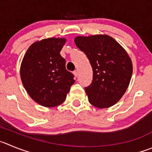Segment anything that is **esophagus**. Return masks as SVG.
I'll list each match as a JSON object with an SVG mask.
<instances>
[{
	"label": "esophagus",
	"mask_w": 152,
	"mask_h": 152,
	"mask_svg": "<svg viewBox=\"0 0 152 152\" xmlns=\"http://www.w3.org/2000/svg\"><path fill=\"white\" fill-rule=\"evenodd\" d=\"M73 74H74L75 76H78V74H79V72H78L77 69H76V70H74V71H73Z\"/></svg>",
	"instance_id": "esophagus-1"
}]
</instances>
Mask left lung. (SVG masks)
Here are the masks:
<instances>
[{"label":"left lung","mask_w":152,"mask_h":152,"mask_svg":"<svg viewBox=\"0 0 152 152\" xmlns=\"http://www.w3.org/2000/svg\"><path fill=\"white\" fill-rule=\"evenodd\" d=\"M74 41L93 70L91 84L85 88L90 103L100 109L115 105L125 93L133 73L127 52L108 35L79 36Z\"/></svg>","instance_id":"8db88e82"}]
</instances>
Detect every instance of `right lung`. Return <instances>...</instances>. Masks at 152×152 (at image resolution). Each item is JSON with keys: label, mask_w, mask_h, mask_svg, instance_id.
<instances>
[{"label": "right lung", "mask_w": 152, "mask_h": 152, "mask_svg": "<svg viewBox=\"0 0 152 152\" xmlns=\"http://www.w3.org/2000/svg\"><path fill=\"white\" fill-rule=\"evenodd\" d=\"M65 38H48L28 48L20 68L22 84L30 97L46 107L64 103L74 84V76L66 70V61L60 55Z\"/></svg>", "instance_id": "1"}]
</instances>
